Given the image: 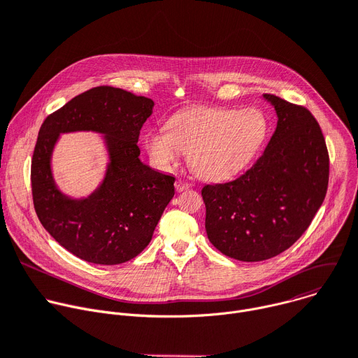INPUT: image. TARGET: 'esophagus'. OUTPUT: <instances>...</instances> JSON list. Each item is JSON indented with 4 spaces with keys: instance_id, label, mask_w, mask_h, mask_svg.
<instances>
[{
    "instance_id": "esophagus-1",
    "label": "esophagus",
    "mask_w": 358,
    "mask_h": 358,
    "mask_svg": "<svg viewBox=\"0 0 358 358\" xmlns=\"http://www.w3.org/2000/svg\"><path fill=\"white\" fill-rule=\"evenodd\" d=\"M189 187H191V184H189L188 181L182 180V178H178V180L176 181V189H177V191H184V189H187V188H189Z\"/></svg>"
}]
</instances>
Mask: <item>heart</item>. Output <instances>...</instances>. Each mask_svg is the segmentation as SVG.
<instances>
[{"label": "heart", "mask_w": 358, "mask_h": 358, "mask_svg": "<svg viewBox=\"0 0 358 358\" xmlns=\"http://www.w3.org/2000/svg\"><path fill=\"white\" fill-rule=\"evenodd\" d=\"M267 136L268 121L262 111L197 107L174 114L167 129H151L144 144L161 170L174 169L184 152H189L191 166L200 177L224 180L248 164Z\"/></svg>", "instance_id": "heart-1"}]
</instances>
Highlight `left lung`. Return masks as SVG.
I'll return each instance as SVG.
<instances>
[{"instance_id": "1", "label": "left lung", "mask_w": 358, "mask_h": 358, "mask_svg": "<svg viewBox=\"0 0 358 358\" xmlns=\"http://www.w3.org/2000/svg\"><path fill=\"white\" fill-rule=\"evenodd\" d=\"M277 111L267 148L238 178L207 184L211 244L240 262H264L294 244L326 199L330 157L320 124L303 106L264 94Z\"/></svg>"}]
</instances>
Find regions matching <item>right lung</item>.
<instances>
[{"mask_svg":"<svg viewBox=\"0 0 358 358\" xmlns=\"http://www.w3.org/2000/svg\"><path fill=\"white\" fill-rule=\"evenodd\" d=\"M154 101L121 88H91L50 114L31 161L34 208L44 229L67 251L92 264L114 266L137 257L174 197L173 176L140 161V129ZM95 131L106 136L110 166L88 199H69L56 188L50 154L61 132Z\"/></svg>","mask_w":358,"mask_h":358,"instance_id":"add662e5","label":"right lung"}]
</instances>
